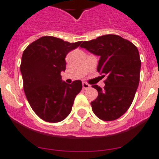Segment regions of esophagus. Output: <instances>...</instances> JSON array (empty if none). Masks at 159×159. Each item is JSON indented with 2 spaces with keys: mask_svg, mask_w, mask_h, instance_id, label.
<instances>
[{
  "mask_svg": "<svg viewBox=\"0 0 159 159\" xmlns=\"http://www.w3.org/2000/svg\"><path fill=\"white\" fill-rule=\"evenodd\" d=\"M90 87H91V86H90L88 83H87V82H83V83H82V88L84 90L88 89V88H90Z\"/></svg>",
  "mask_w": 159,
  "mask_h": 159,
  "instance_id": "esophagus-1",
  "label": "esophagus"
}]
</instances>
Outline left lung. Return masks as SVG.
<instances>
[{
	"label": "left lung",
	"instance_id": "1",
	"mask_svg": "<svg viewBox=\"0 0 159 159\" xmlns=\"http://www.w3.org/2000/svg\"><path fill=\"white\" fill-rule=\"evenodd\" d=\"M100 57L97 71L106 77L98 97L91 102L92 111L105 121L115 120L131 106L139 82L141 61L138 48L130 41L116 34L100 36L80 45Z\"/></svg>",
	"mask_w": 159,
	"mask_h": 159
}]
</instances>
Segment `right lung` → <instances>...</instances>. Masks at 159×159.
<instances>
[{
  "label": "right lung",
  "instance_id": "obj_1",
  "mask_svg": "<svg viewBox=\"0 0 159 159\" xmlns=\"http://www.w3.org/2000/svg\"><path fill=\"white\" fill-rule=\"evenodd\" d=\"M81 43L43 36L24 51L20 64L24 91L31 108L44 121L56 123L67 118L82 90L80 80L67 84L61 76L66 69V55Z\"/></svg>",
  "mask_w": 159,
  "mask_h": 159
}]
</instances>
